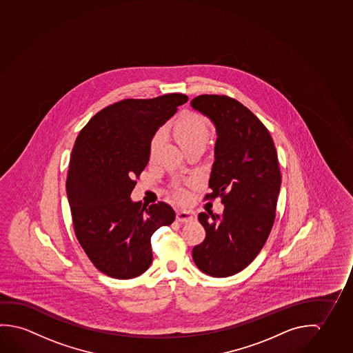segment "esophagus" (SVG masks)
<instances>
[{"mask_svg":"<svg viewBox=\"0 0 353 353\" xmlns=\"http://www.w3.org/2000/svg\"><path fill=\"white\" fill-rule=\"evenodd\" d=\"M195 219L194 214L189 212V211H179L176 212V221L181 222V223H188V222H192Z\"/></svg>","mask_w":353,"mask_h":353,"instance_id":"obj_1","label":"esophagus"}]
</instances>
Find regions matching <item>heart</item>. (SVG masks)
Returning a JSON list of instances; mask_svg holds the SVG:
<instances>
[{
	"label": "heart",
	"mask_w": 353,
	"mask_h": 353,
	"mask_svg": "<svg viewBox=\"0 0 353 353\" xmlns=\"http://www.w3.org/2000/svg\"><path fill=\"white\" fill-rule=\"evenodd\" d=\"M173 134L183 150L188 145L200 143V142L206 145L208 140L206 121L200 115L194 112H188L175 121L173 125ZM163 139H164V131L159 130L152 140L151 154H154V152L157 151L158 147L162 143ZM170 190L174 197L179 201H186L190 196L188 188L181 183H174Z\"/></svg>",
	"instance_id": "obj_1"
}]
</instances>
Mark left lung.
I'll return each instance as SVG.
<instances>
[{
  "label": "left lung",
  "instance_id": "8db88e82",
  "mask_svg": "<svg viewBox=\"0 0 353 353\" xmlns=\"http://www.w3.org/2000/svg\"><path fill=\"white\" fill-rule=\"evenodd\" d=\"M191 107L217 134L206 197H222V216L201 212L206 238L192 249L203 274L228 277L256 258L274 225L281 172L274 141L248 108L225 95H199Z\"/></svg>",
  "mask_w": 353,
  "mask_h": 353
}]
</instances>
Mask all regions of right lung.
Listing matches in <instances>:
<instances>
[{
	"instance_id": "obj_1",
	"label": "right lung",
	"mask_w": 353,
	"mask_h": 353,
	"mask_svg": "<svg viewBox=\"0 0 353 353\" xmlns=\"http://www.w3.org/2000/svg\"><path fill=\"white\" fill-rule=\"evenodd\" d=\"M188 99L172 93L119 101L90 119L76 139L66 180L73 228L103 274L119 280L143 274L153 258L152 234L175 219L168 203L148 206L130 195L150 161L153 136Z\"/></svg>"
}]
</instances>
